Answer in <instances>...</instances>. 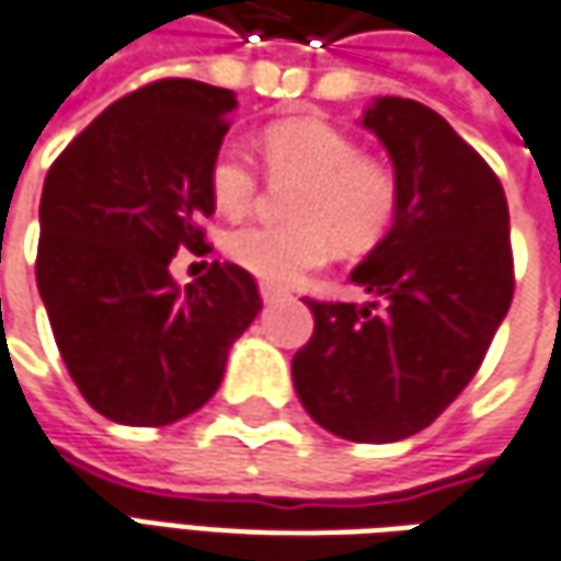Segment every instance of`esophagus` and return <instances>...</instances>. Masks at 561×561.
Masks as SVG:
<instances>
[{
  "mask_svg": "<svg viewBox=\"0 0 561 561\" xmlns=\"http://www.w3.org/2000/svg\"><path fill=\"white\" fill-rule=\"evenodd\" d=\"M261 298L263 304H276L279 298H285V291L276 288V285H270V282H261Z\"/></svg>",
  "mask_w": 561,
  "mask_h": 561,
  "instance_id": "34e87169",
  "label": "esophagus"
}]
</instances>
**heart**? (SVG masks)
<instances>
[{
	"label": "heart",
	"instance_id": "b5f03b06",
	"mask_svg": "<svg viewBox=\"0 0 561 561\" xmlns=\"http://www.w3.org/2000/svg\"><path fill=\"white\" fill-rule=\"evenodd\" d=\"M263 164L276 180H298L285 217L248 222L226 236V254L273 285H291L332 254L366 251L391 229L397 214L394 173L322 121H282L263 129ZM207 185L222 214H244L257 195V167L239 146H222L207 167Z\"/></svg>",
	"mask_w": 561,
	"mask_h": 561
}]
</instances>
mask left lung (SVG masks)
<instances>
[{"label":"left lung","mask_w":561,"mask_h":561,"mask_svg":"<svg viewBox=\"0 0 561 561\" xmlns=\"http://www.w3.org/2000/svg\"><path fill=\"white\" fill-rule=\"evenodd\" d=\"M363 126L397 176L391 232L351 279L366 307L310 300L313 335L291 359L304 410L354 444L428 428L484 363L515 291L503 185L437 111L378 99Z\"/></svg>","instance_id":"obj_1"}]
</instances>
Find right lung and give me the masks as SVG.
Listing matches in <instances>:
<instances>
[{"label": "right lung", "instance_id": "obj_1", "mask_svg": "<svg viewBox=\"0 0 561 561\" xmlns=\"http://www.w3.org/2000/svg\"><path fill=\"white\" fill-rule=\"evenodd\" d=\"M232 107L229 89L154 80L107 105L49 167L36 288L73 385L111 422L158 428L195 413L261 313L257 282L236 263L214 261L183 291L170 276L180 248H207V167Z\"/></svg>", "mask_w": 561, "mask_h": 561}]
</instances>
